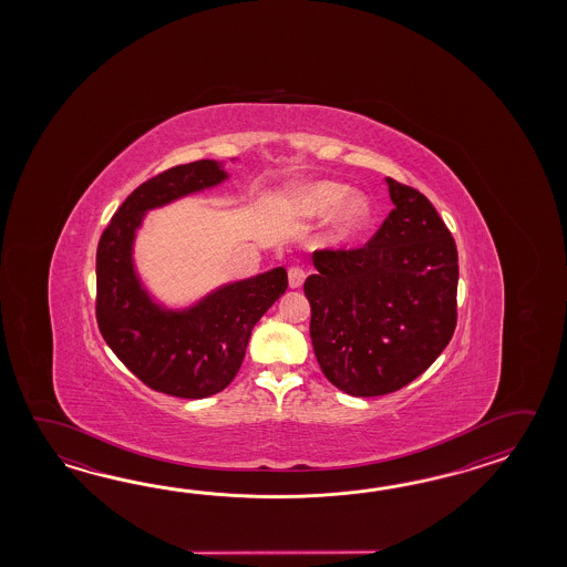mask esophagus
Listing matches in <instances>:
<instances>
[{
	"instance_id": "obj_1",
	"label": "esophagus",
	"mask_w": 567,
	"mask_h": 567,
	"mask_svg": "<svg viewBox=\"0 0 567 567\" xmlns=\"http://www.w3.org/2000/svg\"><path fill=\"white\" fill-rule=\"evenodd\" d=\"M289 288H300L306 279V271L298 266H291L288 269Z\"/></svg>"
}]
</instances>
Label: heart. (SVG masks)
<instances>
[{"mask_svg":"<svg viewBox=\"0 0 567 567\" xmlns=\"http://www.w3.org/2000/svg\"><path fill=\"white\" fill-rule=\"evenodd\" d=\"M347 194H349V188L337 184V182H316L301 190L298 205L303 215L322 217L330 210H334L337 205L347 197ZM369 217H371L369 200L361 194H352L342 206L338 207L334 220H332L330 239L334 243L349 241L367 225Z\"/></svg>","mask_w":567,"mask_h":567,"instance_id":"b5f03b06","label":"heart"}]
</instances>
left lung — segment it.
Wrapping results in <instances>:
<instances>
[{"instance_id":"8db88e82","label":"left lung","mask_w":567,"mask_h":567,"mask_svg":"<svg viewBox=\"0 0 567 567\" xmlns=\"http://www.w3.org/2000/svg\"><path fill=\"white\" fill-rule=\"evenodd\" d=\"M395 208L359 249L313 251L303 291L313 354L326 379L354 398L410 385L456 328L458 251L420 190L386 178Z\"/></svg>"}]
</instances>
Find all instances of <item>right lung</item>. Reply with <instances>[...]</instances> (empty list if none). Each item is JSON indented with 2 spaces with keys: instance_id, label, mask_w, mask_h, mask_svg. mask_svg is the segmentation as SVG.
I'll return each mask as SVG.
<instances>
[{
  "instance_id": "add662e5",
  "label": "right lung",
  "mask_w": 567,
  "mask_h": 567,
  "mask_svg": "<svg viewBox=\"0 0 567 567\" xmlns=\"http://www.w3.org/2000/svg\"><path fill=\"white\" fill-rule=\"evenodd\" d=\"M225 178L227 172L215 159L157 174L125 198L96 247L99 330L142 383L172 398H210L229 385L241 369L254 326L288 288V271L276 267L227 284L188 310H166L142 286L132 251L145 213Z\"/></svg>"
}]
</instances>
